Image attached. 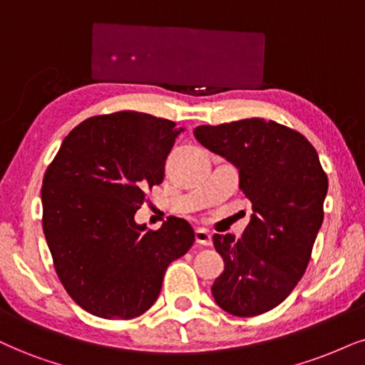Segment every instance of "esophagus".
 Returning a JSON list of instances; mask_svg holds the SVG:
<instances>
[{
  "mask_svg": "<svg viewBox=\"0 0 365 365\" xmlns=\"http://www.w3.org/2000/svg\"><path fill=\"white\" fill-rule=\"evenodd\" d=\"M196 244L210 247L211 245V233L205 228H197L196 230Z\"/></svg>",
  "mask_w": 365,
  "mask_h": 365,
  "instance_id": "34e87169",
  "label": "esophagus"
}]
</instances>
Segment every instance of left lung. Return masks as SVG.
Returning a JSON list of instances; mask_svg holds the SVG:
<instances>
[{
    "instance_id": "obj_1",
    "label": "left lung",
    "mask_w": 365,
    "mask_h": 365,
    "mask_svg": "<svg viewBox=\"0 0 365 365\" xmlns=\"http://www.w3.org/2000/svg\"><path fill=\"white\" fill-rule=\"evenodd\" d=\"M196 140L237 165L252 203L242 238L213 235L225 271L211 292L233 317H257L281 304L307 271L328 178L307 137L264 118L201 125Z\"/></svg>"
}]
</instances>
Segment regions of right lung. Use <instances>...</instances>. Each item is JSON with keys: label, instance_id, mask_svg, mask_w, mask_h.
Returning a JSON list of instances; mask_svg holds the SVG:
<instances>
[{"label": "right lung", "instance_id": "1", "mask_svg": "<svg viewBox=\"0 0 365 365\" xmlns=\"http://www.w3.org/2000/svg\"><path fill=\"white\" fill-rule=\"evenodd\" d=\"M184 128L138 111L91 116L62 142L43 175L42 227L53 267L81 308L130 320L155 303L165 269L195 244L186 220L135 223L145 191Z\"/></svg>", "mask_w": 365, "mask_h": 365}]
</instances>
